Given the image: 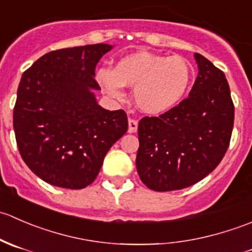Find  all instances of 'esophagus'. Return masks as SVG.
Here are the masks:
<instances>
[{"label":"esophagus","instance_id":"obj_1","mask_svg":"<svg viewBox=\"0 0 252 252\" xmlns=\"http://www.w3.org/2000/svg\"><path fill=\"white\" fill-rule=\"evenodd\" d=\"M136 130H138V121L134 118H129L128 131L129 133H135Z\"/></svg>","mask_w":252,"mask_h":252}]
</instances>
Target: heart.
<instances>
[{"label": "heart", "instance_id": "b5f03b06", "mask_svg": "<svg viewBox=\"0 0 252 252\" xmlns=\"http://www.w3.org/2000/svg\"><path fill=\"white\" fill-rule=\"evenodd\" d=\"M102 90L111 97H124V86H134V101L141 111L163 113L174 107L192 79V65L182 56L141 52L122 57L112 68L96 73Z\"/></svg>", "mask_w": 252, "mask_h": 252}]
</instances>
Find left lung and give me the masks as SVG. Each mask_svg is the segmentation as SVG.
Wrapping results in <instances>:
<instances>
[{"instance_id":"left-lung-1","label":"left lung","mask_w":252,"mask_h":252,"mask_svg":"<svg viewBox=\"0 0 252 252\" xmlns=\"http://www.w3.org/2000/svg\"><path fill=\"white\" fill-rule=\"evenodd\" d=\"M199 74L187 98L138 126L136 169L155 191L191 187L224 157L234 126V103L224 73L195 53Z\"/></svg>"}]
</instances>
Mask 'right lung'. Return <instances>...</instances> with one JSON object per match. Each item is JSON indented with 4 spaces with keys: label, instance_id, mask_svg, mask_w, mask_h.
I'll list each match as a JSON object with an SVG mask.
<instances>
[{
    "label": "right lung",
    "instance_id": "obj_1",
    "mask_svg": "<svg viewBox=\"0 0 252 252\" xmlns=\"http://www.w3.org/2000/svg\"><path fill=\"white\" fill-rule=\"evenodd\" d=\"M112 48L96 44L51 51L23 73L13 110L17 146L44 182L83 189L97 177L106 154L128 130L123 110L97 105L98 61Z\"/></svg>",
    "mask_w": 252,
    "mask_h": 252
}]
</instances>
